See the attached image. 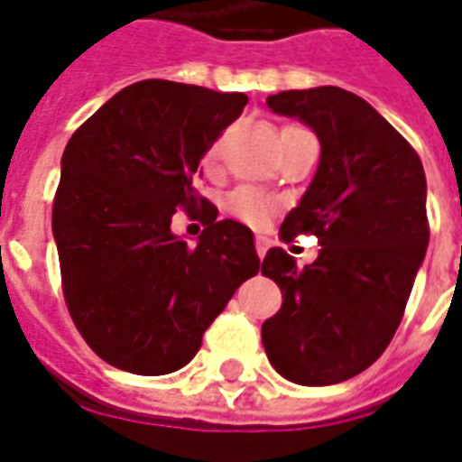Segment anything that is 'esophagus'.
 I'll return each instance as SVG.
<instances>
[{
  "mask_svg": "<svg viewBox=\"0 0 462 462\" xmlns=\"http://www.w3.org/2000/svg\"><path fill=\"white\" fill-rule=\"evenodd\" d=\"M266 249H269V240H266L264 235H259V237H257V254H259V259H264Z\"/></svg>",
  "mask_w": 462,
  "mask_h": 462,
  "instance_id": "1",
  "label": "esophagus"
}]
</instances>
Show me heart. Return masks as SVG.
I'll list each match as a JSON object with an SVG mask.
<instances>
[{
    "label": "heart",
    "mask_w": 462,
    "mask_h": 462,
    "mask_svg": "<svg viewBox=\"0 0 462 462\" xmlns=\"http://www.w3.org/2000/svg\"><path fill=\"white\" fill-rule=\"evenodd\" d=\"M217 156V146H213L208 152V162H213ZM225 210L237 217V220L247 222V225H264L272 213L276 210V200L264 190H257V188H235L230 196L225 198Z\"/></svg>",
    "instance_id": "heart-1"
}]
</instances>
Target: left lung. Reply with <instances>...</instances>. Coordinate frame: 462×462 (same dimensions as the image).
<instances>
[{
  "instance_id": "left-lung-1",
  "label": "left lung",
  "mask_w": 462,
  "mask_h": 462,
  "mask_svg": "<svg viewBox=\"0 0 462 462\" xmlns=\"http://www.w3.org/2000/svg\"><path fill=\"white\" fill-rule=\"evenodd\" d=\"M266 107L316 132L320 162L282 222V240L316 235L320 252L299 269L282 247L262 274L283 293L262 343L282 377L326 387L367 370L404 316L429 247L421 159L387 119L343 88L283 90Z\"/></svg>"
}]
</instances>
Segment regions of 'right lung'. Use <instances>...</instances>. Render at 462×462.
Returning <instances> with one entry per match:
<instances>
[{"mask_svg":"<svg viewBox=\"0 0 462 462\" xmlns=\"http://www.w3.org/2000/svg\"><path fill=\"white\" fill-rule=\"evenodd\" d=\"M245 105V92L142 80L68 142L53 200L63 293L85 343L117 370H180L259 272L252 230L196 193L200 159ZM176 207L206 225L196 245L170 232Z\"/></svg>","mask_w":462,"mask_h":462,"instance_id":"add662e5","label":"right lung"}]
</instances>
